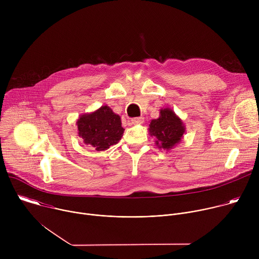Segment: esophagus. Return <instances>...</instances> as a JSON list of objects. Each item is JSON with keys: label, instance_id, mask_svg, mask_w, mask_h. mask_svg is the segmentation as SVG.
<instances>
[{"label": "esophagus", "instance_id": "34e87169", "mask_svg": "<svg viewBox=\"0 0 259 259\" xmlns=\"http://www.w3.org/2000/svg\"><path fill=\"white\" fill-rule=\"evenodd\" d=\"M132 124L133 125H139V124H142L144 122V119L142 117L140 118H135V119H132Z\"/></svg>", "mask_w": 259, "mask_h": 259}]
</instances>
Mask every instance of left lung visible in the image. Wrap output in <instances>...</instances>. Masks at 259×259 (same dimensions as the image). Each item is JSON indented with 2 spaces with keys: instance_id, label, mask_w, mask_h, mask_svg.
<instances>
[{
  "instance_id": "left-lung-1",
  "label": "left lung",
  "mask_w": 259,
  "mask_h": 259,
  "mask_svg": "<svg viewBox=\"0 0 259 259\" xmlns=\"http://www.w3.org/2000/svg\"><path fill=\"white\" fill-rule=\"evenodd\" d=\"M149 133L156 138L159 149L172 150L183 138L186 126L182 120L169 107L161 108L160 117L150 123Z\"/></svg>"
}]
</instances>
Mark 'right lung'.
<instances>
[{
	"mask_svg": "<svg viewBox=\"0 0 259 259\" xmlns=\"http://www.w3.org/2000/svg\"><path fill=\"white\" fill-rule=\"evenodd\" d=\"M78 134L85 144L97 152L106 151L117 144L124 133L121 117L107 105H102L92 113L83 114L77 121Z\"/></svg>",
	"mask_w": 259,
	"mask_h": 259,
	"instance_id": "obj_1",
	"label": "right lung"
}]
</instances>
